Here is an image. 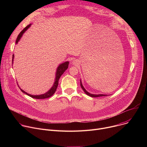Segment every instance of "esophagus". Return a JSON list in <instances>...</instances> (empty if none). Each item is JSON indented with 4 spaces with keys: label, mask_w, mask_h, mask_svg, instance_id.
Instances as JSON below:
<instances>
[{
    "label": "esophagus",
    "mask_w": 147,
    "mask_h": 147,
    "mask_svg": "<svg viewBox=\"0 0 147 147\" xmlns=\"http://www.w3.org/2000/svg\"><path fill=\"white\" fill-rule=\"evenodd\" d=\"M78 63V61L77 60H74L73 61V64L74 65H77Z\"/></svg>",
    "instance_id": "34e87169"
}]
</instances>
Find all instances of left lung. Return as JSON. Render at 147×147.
Here are the masks:
<instances>
[{"instance_id": "obj_1", "label": "left lung", "mask_w": 147, "mask_h": 147, "mask_svg": "<svg viewBox=\"0 0 147 147\" xmlns=\"http://www.w3.org/2000/svg\"><path fill=\"white\" fill-rule=\"evenodd\" d=\"M80 86H81V87L82 88V90L85 92V93L89 95L90 96H91V97H99V96H107V95H105V94H98V95H96V94H90V92H88V91H87V90L84 88L82 84V82H81V81L80 80Z\"/></svg>"}]
</instances>
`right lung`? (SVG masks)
<instances>
[{
  "label": "right lung",
  "mask_w": 147,
  "mask_h": 147,
  "mask_svg": "<svg viewBox=\"0 0 147 147\" xmlns=\"http://www.w3.org/2000/svg\"><path fill=\"white\" fill-rule=\"evenodd\" d=\"M31 26V24H29L26 27H25L22 31H21V32L18 34L17 39H16V44H17L18 41L20 40V39H21V38H22V36H23V34L28 30V28H29L30 27V26ZM14 55H13V56H12V63H13V59H14ZM69 61H66V62H64L63 63L60 64L58 67L56 69V77H55V82H54V84L53 86L51 87V88L46 93L44 94H41V95H31V94H28L27 92H25L24 91H23L22 89H21V91H22L23 93L26 94V95L30 96V97L31 98H35V99H45V98H49L51 97V96H52L55 91H56V89L57 88V86H58V84H59V78H60L61 76L64 73V72L68 68V66H69Z\"/></svg>",
  "instance_id": "obj_1"
}]
</instances>
